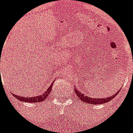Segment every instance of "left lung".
Instances as JSON below:
<instances>
[{"label": "left lung", "instance_id": "left-lung-1", "mask_svg": "<svg viewBox=\"0 0 133 133\" xmlns=\"http://www.w3.org/2000/svg\"><path fill=\"white\" fill-rule=\"evenodd\" d=\"M75 93L76 94V96H78V97H79L82 101H84L85 103H88V104H103V103H107V102H109L110 100H111L112 99H114V97H115L117 96V94H118V92H117V93H115V94L114 95L112 96H110L107 98H103L101 97V98H97L96 99L94 97H87V96H85V94H83V93H82L80 91L77 90L76 88L75 87Z\"/></svg>", "mask_w": 133, "mask_h": 133}]
</instances>
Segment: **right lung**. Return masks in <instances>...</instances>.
Returning a JSON list of instances; mask_svg holds the SVG:
<instances>
[{
  "instance_id": "add662e5",
  "label": "right lung",
  "mask_w": 133,
  "mask_h": 133,
  "mask_svg": "<svg viewBox=\"0 0 133 133\" xmlns=\"http://www.w3.org/2000/svg\"><path fill=\"white\" fill-rule=\"evenodd\" d=\"M53 83L54 82H52L51 85L49 87V88L46 90L44 93L42 95H39L38 96H35V97H22V96H16V95L13 94L14 97H15L16 98H17L18 99L20 100L22 102H29V103H37V102H42L43 101L44 99H46V97H48V94L50 93L51 92V89H52L53 87Z\"/></svg>"
}]
</instances>
